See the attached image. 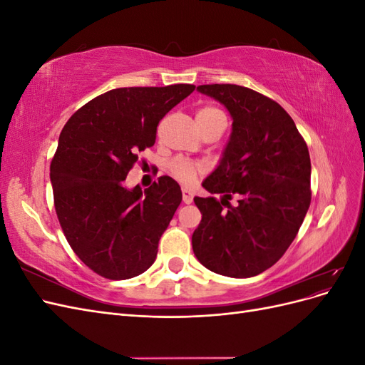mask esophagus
<instances>
[{"mask_svg":"<svg viewBox=\"0 0 365 365\" xmlns=\"http://www.w3.org/2000/svg\"><path fill=\"white\" fill-rule=\"evenodd\" d=\"M182 202L184 204H192L193 202V193L187 189H182Z\"/></svg>","mask_w":365,"mask_h":365,"instance_id":"1","label":"esophagus"}]
</instances>
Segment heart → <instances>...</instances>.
<instances>
[{
  "label": "heart",
  "mask_w": 365,
  "mask_h": 365,
  "mask_svg": "<svg viewBox=\"0 0 365 365\" xmlns=\"http://www.w3.org/2000/svg\"><path fill=\"white\" fill-rule=\"evenodd\" d=\"M220 118H225V115H224L222 111H220V109H217L215 106H204L196 113V121H197V126H200L201 132L207 126L213 125L215 121H217ZM201 170H202V165L200 163H196V161L176 158L170 163L172 175L184 185L193 184L197 173H200Z\"/></svg>",
  "instance_id": "b5f03b06"
}]
</instances>
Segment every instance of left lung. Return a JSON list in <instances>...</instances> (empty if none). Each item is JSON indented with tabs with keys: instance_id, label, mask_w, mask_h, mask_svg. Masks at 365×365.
<instances>
[{
	"instance_id": "left-lung-1",
	"label": "left lung",
	"mask_w": 365,
	"mask_h": 365,
	"mask_svg": "<svg viewBox=\"0 0 365 365\" xmlns=\"http://www.w3.org/2000/svg\"><path fill=\"white\" fill-rule=\"evenodd\" d=\"M197 91L228 109L233 129L217 169L202 182L224 197H195L202 219L193 252L216 274L254 277L283 256L303 224L312 195L311 157L294 120L272 98L231 83ZM233 194L236 206L227 202Z\"/></svg>"
}]
</instances>
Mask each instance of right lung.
Here are the masks:
<instances>
[{"label": "right lung", "mask_w": 365, "mask_h": 365, "mask_svg": "<svg viewBox=\"0 0 365 365\" xmlns=\"http://www.w3.org/2000/svg\"><path fill=\"white\" fill-rule=\"evenodd\" d=\"M195 85L117 88L97 96L63 126L50 165L54 208L70 247L109 280L137 277L155 262L158 242L182 193L170 176L126 189L138 153L155 145L160 120Z\"/></svg>", "instance_id": "1"}]
</instances>
